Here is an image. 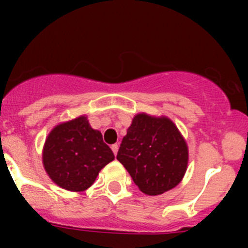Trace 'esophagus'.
<instances>
[{
	"label": "esophagus",
	"mask_w": 248,
	"mask_h": 248,
	"mask_svg": "<svg viewBox=\"0 0 248 248\" xmlns=\"http://www.w3.org/2000/svg\"><path fill=\"white\" fill-rule=\"evenodd\" d=\"M111 150H113L114 155H117L118 150H119V145H118V144H113V145H111Z\"/></svg>",
	"instance_id": "esophagus-1"
}]
</instances>
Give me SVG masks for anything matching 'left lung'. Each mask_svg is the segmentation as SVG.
<instances>
[{
	"label": "left lung",
	"mask_w": 248,
	"mask_h": 248,
	"mask_svg": "<svg viewBox=\"0 0 248 248\" xmlns=\"http://www.w3.org/2000/svg\"><path fill=\"white\" fill-rule=\"evenodd\" d=\"M187 145L168 118L135 115L117 159L146 195H160L180 183L187 166Z\"/></svg>",
	"instance_id": "left-lung-1"
}]
</instances>
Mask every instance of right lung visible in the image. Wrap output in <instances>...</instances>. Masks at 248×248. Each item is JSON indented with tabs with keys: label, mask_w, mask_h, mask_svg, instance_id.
Returning <instances> with one entry per match:
<instances>
[{
	"label": "right lung",
	"mask_w": 248,
	"mask_h": 248,
	"mask_svg": "<svg viewBox=\"0 0 248 248\" xmlns=\"http://www.w3.org/2000/svg\"><path fill=\"white\" fill-rule=\"evenodd\" d=\"M114 160L111 149L103 141L85 117L57 125L43 149V165L58 186L83 191L95 181L99 171Z\"/></svg>",
	"instance_id": "obj_1"
}]
</instances>
